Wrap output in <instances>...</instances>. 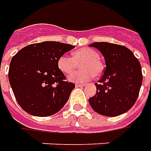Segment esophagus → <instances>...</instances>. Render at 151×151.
<instances>
[{"mask_svg":"<svg viewBox=\"0 0 151 151\" xmlns=\"http://www.w3.org/2000/svg\"><path fill=\"white\" fill-rule=\"evenodd\" d=\"M76 87H83V86H84L85 85L84 84H78V83H76Z\"/></svg>","mask_w":151,"mask_h":151,"instance_id":"1","label":"esophagus"}]
</instances>
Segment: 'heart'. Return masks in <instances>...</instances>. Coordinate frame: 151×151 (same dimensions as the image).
<instances>
[{"label":"heart","mask_w":151,"mask_h":151,"mask_svg":"<svg viewBox=\"0 0 151 151\" xmlns=\"http://www.w3.org/2000/svg\"><path fill=\"white\" fill-rule=\"evenodd\" d=\"M79 71L73 73L68 77L69 81L75 83H84L90 81L96 76H100L104 70V65L100 60L97 51L91 48H82L75 50L73 57L62 55L58 60V67L65 74H69L78 68Z\"/></svg>","instance_id":"obj_1"}]
</instances>
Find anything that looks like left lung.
Instances as JSON below:
<instances>
[{
  "label": "left lung",
  "instance_id": "1",
  "mask_svg": "<svg viewBox=\"0 0 151 151\" xmlns=\"http://www.w3.org/2000/svg\"><path fill=\"white\" fill-rule=\"evenodd\" d=\"M105 57L106 67L96 83V93L89 98L91 108L101 115L114 117L129 110L137 101L142 83L140 62L128 48L108 42H94Z\"/></svg>",
  "mask_w": 151,
  "mask_h": 151
}]
</instances>
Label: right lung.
Here are the masks:
<instances>
[{"instance_id": "add662e5", "label": "right lung", "mask_w": 151, "mask_h": 151, "mask_svg": "<svg viewBox=\"0 0 151 151\" xmlns=\"http://www.w3.org/2000/svg\"><path fill=\"white\" fill-rule=\"evenodd\" d=\"M74 46L43 42L25 46L14 55L9 81L18 104L25 112L39 117L60 111L75 84L66 81L58 60Z\"/></svg>"}]
</instances>
